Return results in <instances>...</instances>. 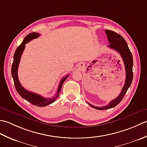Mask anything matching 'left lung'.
I'll use <instances>...</instances> for the list:
<instances>
[{
  "label": "left lung",
  "mask_w": 147,
  "mask_h": 147,
  "mask_svg": "<svg viewBox=\"0 0 147 147\" xmlns=\"http://www.w3.org/2000/svg\"><path fill=\"white\" fill-rule=\"evenodd\" d=\"M105 32L107 36L108 41L110 43V44L108 45V47L109 48L114 49L119 53L122 59H123L124 65H125L126 80L125 83H124V85L121 90L120 94L118 95L117 97L109 102L108 105L103 106V107H96V106L93 105L87 102L88 104L90 106H91L92 107L98 109V110H105V109L113 108L115 106L119 104L120 102L124 98V95H125L127 90H128L129 86H131L133 77V56L125 40L124 39L123 36L119 35L118 33L113 32V31L105 30Z\"/></svg>",
  "instance_id": "left-lung-1"
}]
</instances>
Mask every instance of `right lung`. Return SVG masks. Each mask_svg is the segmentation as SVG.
<instances>
[{
  "mask_svg": "<svg viewBox=\"0 0 147 147\" xmlns=\"http://www.w3.org/2000/svg\"><path fill=\"white\" fill-rule=\"evenodd\" d=\"M40 34L38 33H31L24 38L23 41L21 43V45L18 47V48L16 50L14 54V60L13 63H12V65L11 74L12 78H13L14 80L16 90V91L19 93V95H20L22 98L25 99L26 100L29 102L34 105H36L38 106V107H45V106L48 105L55 102V100L58 98L59 95H60L62 85H63L65 80L67 78L69 75L65 76L61 80L60 82V84H59L57 92L56 93V94L55 95L54 97L51 98H46L43 97L41 95L37 94V93L28 91L27 90L24 88L22 86L21 83H20V81H19L18 76V69L19 67V64H20V62L21 55L23 54L24 48H25V45L26 43H28L32 40L38 38Z\"/></svg>",
  "mask_w": 147,
  "mask_h": 147,
  "instance_id": "right-lung-1",
  "label": "right lung"
}]
</instances>
